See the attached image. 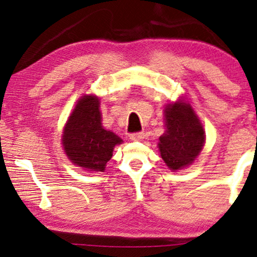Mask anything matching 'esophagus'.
<instances>
[{"label":"esophagus","instance_id":"34e87169","mask_svg":"<svg viewBox=\"0 0 257 257\" xmlns=\"http://www.w3.org/2000/svg\"><path fill=\"white\" fill-rule=\"evenodd\" d=\"M129 139H130V141H133V142H139V141H142L144 139V134L143 133L130 134Z\"/></svg>","mask_w":257,"mask_h":257}]
</instances>
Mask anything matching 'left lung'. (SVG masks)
I'll return each mask as SVG.
<instances>
[{
	"instance_id": "left-lung-1",
	"label": "left lung",
	"mask_w": 257,
	"mask_h": 257,
	"mask_svg": "<svg viewBox=\"0 0 257 257\" xmlns=\"http://www.w3.org/2000/svg\"><path fill=\"white\" fill-rule=\"evenodd\" d=\"M165 132L158 149L170 170H180L193 163L205 143V132L190 103L179 100L166 104Z\"/></svg>"
}]
</instances>
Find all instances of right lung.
Returning a JSON list of instances; mask_svg holds the SVG:
<instances>
[{"instance_id": "add662e5", "label": "right lung", "mask_w": 257, "mask_h": 257, "mask_svg": "<svg viewBox=\"0 0 257 257\" xmlns=\"http://www.w3.org/2000/svg\"><path fill=\"white\" fill-rule=\"evenodd\" d=\"M122 142L113 132L102 127L99 97L81 96L63 130L61 144L68 160L87 171L102 172L115 146Z\"/></svg>"}]
</instances>
